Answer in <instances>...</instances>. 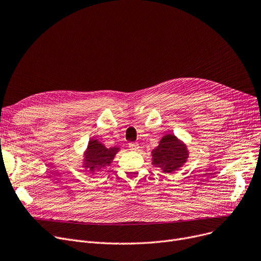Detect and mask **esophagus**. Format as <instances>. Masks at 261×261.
<instances>
[{
  "mask_svg": "<svg viewBox=\"0 0 261 261\" xmlns=\"http://www.w3.org/2000/svg\"><path fill=\"white\" fill-rule=\"evenodd\" d=\"M140 145L139 143H129V149L133 150V151H136V150H139Z\"/></svg>",
  "mask_w": 261,
  "mask_h": 261,
  "instance_id": "esophagus-1",
  "label": "esophagus"
}]
</instances>
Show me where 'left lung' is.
<instances>
[{
  "instance_id": "left-lung-1",
  "label": "left lung",
  "mask_w": 261,
  "mask_h": 261,
  "mask_svg": "<svg viewBox=\"0 0 261 261\" xmlns=\"http://www.w3.org/2000/svg\"><path fill=\"white\" fill-rule=\"evenodd\" d=\"M152 164L165 172H173L179 169L188 158L185 145L177 140L174 135L164 136L160 145L152 151Z\"/></svg>"
}]
</instances>
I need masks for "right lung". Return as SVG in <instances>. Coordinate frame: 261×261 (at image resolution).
<instances>
[{
    "instance_id": "obj_1",
    "label": "right lung",
    "mask_w": 261,
    "mask_h": 261,
    "mask_svg": "<svg viewBox=\"0 0 261 261\" xmlns=\"http://www.w3.org/2000/svg\"><path fill=\"white\" fill-rule=\"evenodd\" d=\"M119 148H107L97 140H92L89 143L88 150L86 152V165L85 167L90 168L91 171L97 170L110 165V163L114 159Z\"/></svg>"
}]
</instances>
